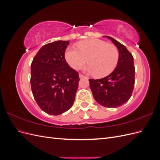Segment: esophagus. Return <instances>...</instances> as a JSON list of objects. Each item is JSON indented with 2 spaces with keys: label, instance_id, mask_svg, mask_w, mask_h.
<instances>
[{
  "label": "esophagus",
  "instance_id": "34e87169",
  "mask_svg": "<svg viewBox=\"0 0 160 160\" xmlns=\"http://www.w3.org/2000/svg\"><path fill=\"white\" fill-rule=\"evenodd\" d=\"M85 77H86L85 76H84L83 75H82V74H79V78L80 79H83V78H85Z\"/></svg>",
  "mask_w": 160,
  "mask_h": 160
}]
</instances>
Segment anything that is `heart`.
<instances>
[{"mask_svg": "<svg viewBox=\"0 0 160 160\" xmlns=\"http://www.w3.org/2000/svg\"><path fill=\"white\" fill-rule=\"evenodd\" d=\"M77 49L67 48L65 53L67 63L74 69L79 70L88 61L87 71L97 78L109 75L118 64L119 52L117 47L111 43L89 38L78 42Z\"/></svg>", "mask_w": 160, "mask_h": 160, "instance_id": "b5f03b06", "label": "heart"}]
</instances>
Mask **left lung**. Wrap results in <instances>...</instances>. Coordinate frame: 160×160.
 Listing matches in <instances>:
<instances>
[{"label":"left lung","mask_w":160,"mask_h":160,"mask_svg":"<svg viewBox=\"0 0 160 160\" xmlns=\"http://www.w3.org/2000/svg\"><path fill=\"white\" fill-rule=\"evenodd\" d=\"M105 37L118 47V64L115 70L104 78L89 79V85L97 102L106 108H116L128 102L132 95L135 84L133 57L124 45L112 37Z\"/></svg>","instance_id":"obj_1"}]
</instances>
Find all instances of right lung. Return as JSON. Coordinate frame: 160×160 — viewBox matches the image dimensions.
<instances>
[{
    "mask_svg": "<svg viewBox=\"0 0 160 160\" xmlns=\"http://www.w3.org/2000/svg\"><path fill=\"white\" fill-rule=\"evenodd\" d=\"M69 41H57L42 46L31 66V90L37 103L45 113L58 115L74 103L79 77L67 63L65 52Z\"/></svg>",
    "mask_w": 160,
    "mask_h": 160,
    "instance_id": "add662e5",
    "label": "right lung"
}]
</instances>
